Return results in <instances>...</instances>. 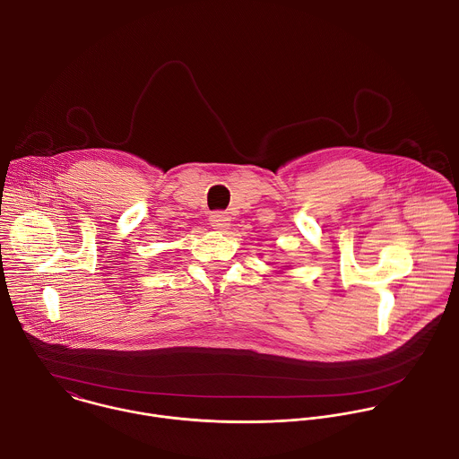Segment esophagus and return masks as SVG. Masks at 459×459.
<instances>
[{
  "instance_id": "34e87169",
  "label": "esophagus",
  "mask_w": 459,
  "mask_h": 459,
  "mask_svg": "<svg viewBox=\"0 0 459 459\" xmlns=\"http://www.w3.org/2000/svg\"><path fill=\"white\" fill-rule=\"evenodd\" d=\"M209 221H211V225H212L216 230H225V229H229V225H230V216H229L227 212L218 211V212H212V214L209 216Z\"/></svg>"
}]
</instances>
